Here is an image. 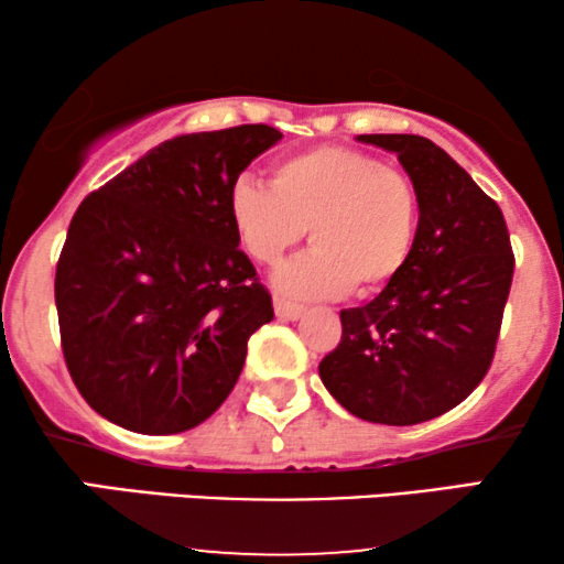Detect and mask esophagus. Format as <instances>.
Returning a JSON list of instances; mask_svg holds the SVG:
<instances>
[{
	"mask_svg": "<svg viewBox=\"0 0 564 564\" xmlns=\"http://www.w3.org/2000/svg\"><path fill=\"white\" fill-rule=\"evenodd\" d=\"M274 313L280 321H297L300 315L305 313V307L297 303H290V300L284 297H274Z\"/></svg>",
	"mask_w": 564,
	"mask_h": 564,
	"instance_id": "1",
	"label": "esophagus"
}]
</instances>
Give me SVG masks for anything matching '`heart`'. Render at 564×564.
Returning <instances> with one entry per match:
<instances>
[{
	"instance_id": "1",
	"label": "heart",
	"mask_w": 564,
	"mask_h": 564,
	"mask_svg": "<svg viewBox=\"0 0 564 564\" xmlns=\"http://www.w3.org/2000/svg\"><path fill=\"white\" fill-rule=\"evenodd\" d=\"M228 215L253 261L276 267L311 228L313 251L290 261L274 284L295 297L346 290L372 295L398 280L419 234V195L405 174L372 153L318 145L276 161L272 184L241 176Z\"/></svg>"
}]
</instances>
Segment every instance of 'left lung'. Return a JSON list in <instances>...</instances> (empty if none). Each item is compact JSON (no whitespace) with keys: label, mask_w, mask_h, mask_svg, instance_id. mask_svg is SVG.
<instances>
[{"label":"left lung","mask_w":564,"mask_h":564,"mask_svg":"<svg viewBox=\"0 0 564 564\" xmlns=\"http://www.w3.org/2000/svg\"><path fill=\"white\" fill-rule=\"evenodd\" d=\"M359 141L398 153L419 195V234L398 280L341 311V341L318 372L357 419L413 426L452 411L488 375L513 280L511 236L496 199L434 141Z\"/></svg>","instance_id":"left-lung-1"}]
</instances>
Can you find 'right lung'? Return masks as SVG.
<instances>
[{"mask_svg":"<svg viewBox=\"0 0 564 564\" xmlns=\"http://www.w3.org/2000/svg\"><path fill=\"white\" fill-rule=\"evenodd\" d=\"M272 126L176 135L84 197L56 267L61 349L82 398L135 434L218 411L272 295L238 249L228 192Z\"/></svg>","mask_w":564,"mask_h":564,"instance_id":"right-lung-1","label":"right lung"}]
</instances>
